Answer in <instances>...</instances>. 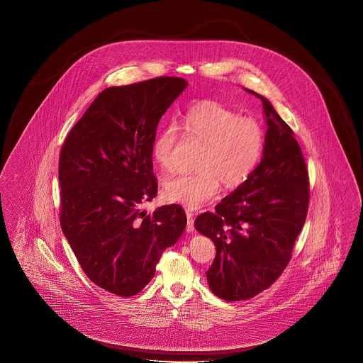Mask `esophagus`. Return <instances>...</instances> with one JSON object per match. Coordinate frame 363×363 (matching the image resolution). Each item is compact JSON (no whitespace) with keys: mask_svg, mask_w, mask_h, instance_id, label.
<instances>
[{"mask_svg":"<svg viewBox=\"0 0 363 363\" xmlns=\"http://www.w3.org/2000/svg\"><path fill=\"white\" fill-rule=\"evenodd\" d=\"M186 231L187 233H191V231L194 230V214H193L191 211H189V210H186Z\"/></svg>","mask_w":363,"mask_h":363,"instance_id":"obj_1","label":"esophagus"}]
</instances>
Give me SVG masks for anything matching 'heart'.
Returning a JSON list of instances; mask_svg holds the SVG:
<instances>
[{
    "label": "heart",
    "mask_w": 363,
    "mask_h": 363,
    "mask_svg": "<svg viewBox=\"0 0 363 363\" xmlns=\"http://www.w3.org/2000/svg\"><path fill=\"white\" fill-rule=\"evenodd\" d=\"M185 132L205 145L197 173L167 178L164 194L187 209H198L220 193V182L228 189L245 184L261 164L266 133L261 122L217 101H202L184 116ZM179 138L174 122L166 123L154 137L155 165L161 172L173 170V154Z\"/></svg>",
    "instance_id": "1"
}]
</instances>
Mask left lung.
<instances>
[{"mask_svg":"<svg viewBox=\"0 0 363 363\" xmlns=\"http://www.w3.org/2000/svg\"><path fill=\"white\" fill-rule=\"evenodd\" d=\"M264 157L253 176L202 213L196 229L216 245L206 272L211 291L228 302L255 297L274 284L291 259L308 216L310 182L294 132L267 99Z\"/></svg>","mask_w":363,"mask_h":363,"instance_id":"obj_1","label":"left lung"}]
</instances>
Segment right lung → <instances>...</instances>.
I'll return each instance as SVG.
<instances>
[{"label":"right lung","instance_id":"1","mask_svg":"<svg viewBox=\"0 0 363 363\" xmlns=\"http://www.w3.org/2000/svg\"><path fill=\"white\" fill-rule=\"evenodd\" d=\"M187 82L157 77L99 93L60 153V222L89 279L120 297L147 285L186 226L185 210L146 213L158 191L152 146L158 122Z\"/></svg>","mask_w":363,"mask_h":363}]
</instances>
